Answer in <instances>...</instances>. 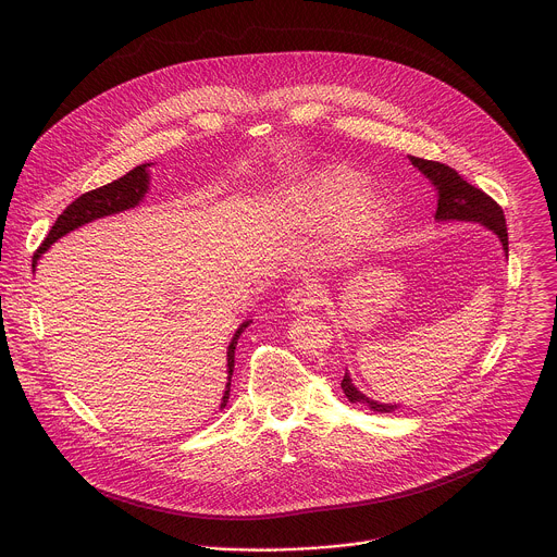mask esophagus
<instances>
[{"mask_svg":"<svg viewBox=\"0 0 557 557\" xmlns=\"http://www.w3.org/2000/svg\"><path fill=\"white\" fill-rule=\"evenodd\" d=\"M285 302L296 313H305L309 309H315L319 305L318 287H313V285H296L294 289H289Z\"/></svg>","mask_w":557,"mask_h":557,"instance_id":"1","label":"esophagus"}]
</instances>
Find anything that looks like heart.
<instances>
[{
	"instance_id": "1",
	"label": "heart",
	"mask_w": 557,
	"mask_h": 557,
	"mask_svg": "<svg viewBox=\"0 0 557 557\" xmlns=\"http://www.w3.org/2000/svg\"><path fill=\"white\" fill-rule=\"evenodd\" d=\"M369 180L351 169L327 166L315 175L283 190L289 208L309 221L341 216V232L351 242L375 238L391 221V208L384 199L367 195Z\"/></svg>"
}]
</instances>
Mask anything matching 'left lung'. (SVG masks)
I'll list each match as a JSON object with an SVG mask.
<instances>
[{
  "instance_id": "1",
  "label": "left lung",
  "mask_w": 557,
  "mask_h": 557,
  "mask_svg": "<svg viewBox=\"0 0 557 557\" xmlns=\"http://www.w3.org/2000/svg\"><path fill=\"white\" fill-rule=\"evenodd\" d=\"M411 164L418 166L437 188V212L435 219L437 221H472L480 223L484 227H488L506 250L508 257V232H506V219L502 208L476 186H472L468 180H463L453 166L437 162V160L418 159V157H409ZM341 388L345 393V397L351 403H367L373 411H393L397 409V405H384L377 403L373 398L364 397L349 380V375L345 373Z\"/></svg>"
}]
</instances>
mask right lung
Segmentation results:
<instances>
[{"mask_svg":"<svg viewBox=\"0 0 557 557\" xmlns=\"http://www.w3.org/2000/svg\"><path fill=\"white\" fill-rule=\"evenodd\" d=\"M148 166H150V164H139V166H135L133 171H128L126 175L113 180L111 184H104V186H100V188H96V190H89V193H83L79 199H75V201L58 216V221L53 223L51 232L47 234V238L42 239V244H40L38 250L34 252L32 268H36L38 257H40L53 242H58L62 236H66V234L79 230L81 225L139 206V201L146 197L148 184H150ZM248 323H250V321H244V323L239 325L238 330H236V334H234V338H232V343H230V347H227V373H230V375H227V388H225L221 407H225V405H227V398H230L232 375H234V362H236V345H238L239 334L246 330Z\"/></svg>","mask_w":557,"mask_h":557,"instance_id":"1","label":"right lung"}]
</instances>
